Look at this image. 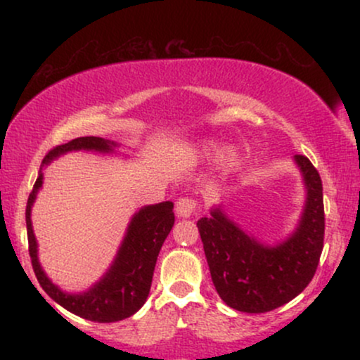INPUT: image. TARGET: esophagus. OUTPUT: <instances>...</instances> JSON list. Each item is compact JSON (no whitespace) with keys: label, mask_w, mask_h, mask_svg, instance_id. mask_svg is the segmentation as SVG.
Masks as SVG:
<instances>
[{"label":"esophagus","mask_w":360,"mask_h":360,"mask_svg":"<svg viewBox=\"0 0 360 360\" xmlns=\"http://www.w3.org/2000/svg\"><path fill=\"white\" fill-rule=\"evenodd\" d=\"M198 210V203L191 198H179V200L176 201V213L177 217L181 218H189L191 214L196 213Z\"/></svg>","instance_id":"obj_1"}]
</instances>
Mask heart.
Returning <instances> with one entry per match:
<instances>
[{"label": "heart", "instance_id": "obj_1", "mask_svg": "<svg viewBox=\"0 0 360 360\" xmlns=\"http://www.w3.org/2000/svg\"><path fill=\"white\" fill-rule=\"evenodd\" d=\"M213 150H217V143H214V142L206 143V146H205L206 154H212ZM238 159H240V154H238L237 148H235V147H225L220 152V154H218L217 164H218V167L223 169V171H229V169H232L235 164L238 162Z\"/></svg>", "mask_w": 360, "mask_h": 360}]
</instances>
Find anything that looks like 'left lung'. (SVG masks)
<instances>
[{
	"mask_svg": "<svg viewBox=\"0 0 360 360\" xmlns=\"http://www.w3.org/2000/svg\"><path fill=\"white\" fill-rule=\"evenodd\" d=\"M304 186L298 225L274 245L257 240L213 206L198 220L214 289L230 308L266 313L286 304L308 286L323 250L325 213L320 174L304 155H295Z\"/></svg>",
	"mask_w": 360,
	"mask_h": 360,
	"instance_id": "left-lung-1",
	"label": "left lung"
}]
</instances>
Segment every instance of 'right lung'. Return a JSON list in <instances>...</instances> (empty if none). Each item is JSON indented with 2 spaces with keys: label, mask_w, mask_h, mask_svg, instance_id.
Returning a JSON list of instances; mask_svg holds the SVG:
<instances>
[{
  "label": "right lung",
  "mask_w": 360,
  "mask_h": 360,
  "mask_svg": "<svg viewBox=\"0 0 360 360\" xmlns=\"http://www.w3.org/2000/svg\"><path fill=\"white\" fill-rule=\"evenodd\" d=\"M117 147L120 146L113 140L101 137H79L49 152L45 155L42 167H40L34 189L28 196L27 213H25V217H27L28 252H30L32 266H34L40 286L62 308L74 313V315L86 318V320L98 321V323L120 321L123 318L131 316L143 307L148 291H150L152 276H154L160 247H162L164 240L172 230V225H174V212H172L174 203L162 201V203L157 205L142 206L128 223L125 237L120 243L117 255H115L108 271L88 291L82 292L62 291L45 274L39 262V243H37L34 226H32V206H34L37 194L44 184L42 169L47 167L53 159L68 154V152L77 150L117 154Z\"/></svg>",
  "instance_id": "obj_1"
}]
</instances>
